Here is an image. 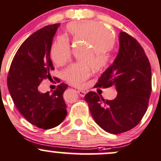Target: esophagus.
<instances>
[{
	"instance_id": "1",
	"label": "esophagus",
	"mask_w": 161,
	"mask_h": 161,
	"mask_svg": "<svg viewBox=\"0 0 161 161\" xmlns=\"http://www.w3.org/2000/svg\"><path fill=\"white\" fill-rule=\"evenodd\" d=\"M77 93H78L79 94H80V97H84V96H85V94H86V92H84V91H77Z\"/></svg>"
}]
</instances>
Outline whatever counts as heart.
Segmentation results:
<instances>
[{
    "label": "heart",
    "instance_id": "obj_1",
    "mask_svg": "<svg viewBox=\"0 0 161 161\" xmlns=\"http://www.w3.org/2000/svg\"><path fill=\"white\" fill-rule=\"evenodd\" d=\"M67 31L74 42H83L91 45L80 59L88 63L93 69L99 70L105 68L111 60L110 49L115 43V34L112 29L102 23L94 21H83L69 23ZM70 46L66 37L58 38L53 44L49 55L56 65L66 64L70 57ZM91 74V67L86 63H75L63 72L64 80L69 84L80 86Z\"/></svg>",
    "mask_w": 161,
    "mask_h": 161
}]
</instances>
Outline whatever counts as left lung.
<instances>
[{"mask_svg":"<svg viewBox=\"0 0 161 161\" xmlns=\"http://www.w3.org/2000/svg\"><path fill=\"white\" fill-rule=\"evenodd\" d=\"M96 86H115L118 92L114 100L105 101L94 92L84 97L101 128L119 134L138 125L147 112L151 94V67L140 44L126 32L119 34V53Z\"/></svg>","mask_w":161,"mask_h":161,"instance_id":"1","label":"left lung"}]
</instances>
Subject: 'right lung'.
<instances>
[{
    "mask_svg": "<svg viewBox=\"0 0 161 161\" xmlns=\"http://www.w3.org/2000/svg\"><path fill=\"white\" fill-rule=\"evenodd\" d=\"M60 24L45 26L31 34L14 55L8 75V87L20 113L31 124L43 130L57 126L67 116L63 94L67 84L62 83L52 94L38 90L54 69L50 59L53 39Z\"/></svg>",
    "mask_w": 161,
    "mask_h": 161,
    "instance_id": "obj_1",
    "label": "right lung"
}]
</instances>
